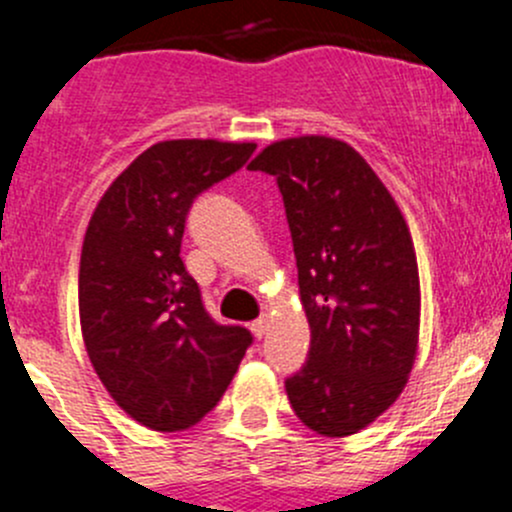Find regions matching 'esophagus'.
I'll list each match as a JSON object with an SVG mask.
<instances>
[{
    "label": "esophagus",
    "mask_w": 512,
    "mask_h": 512,
    "mask_svg": "<svg viewBox=\"0 0 512 512\" xmlns=\"http://www.w3.org/2000/svg\"><path fill=\"white\" fill-rule=\"evenodd\" d=\"M267 322H270V319H267V314H262L260 319H255V322L250 324V332L255 334L257 339H260V337H265V332H267Z\"/></svg>",
    "instance_id": "obj_1"
}]
</instances>
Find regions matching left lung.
Instances as JSON below:
<instances>
[{
	"mask_svg": "<svg viewBox=\"0 0 512 512\" xmlns=\"http://www.w3.org/2000/svg\"><path fill=\"white\" fill-rule=\"evenodd\" d=\"M275 175L309 322V359L285 381L294 414L329 438L359 433L409 381L421 285L399 205L349 143L297 136L247 165Z\"/></svg>",
	"mask_w": 512,
	"mask_h": 512,
	"instance_id": "obj_1",
	"label": "left lung"
}]
</instances>
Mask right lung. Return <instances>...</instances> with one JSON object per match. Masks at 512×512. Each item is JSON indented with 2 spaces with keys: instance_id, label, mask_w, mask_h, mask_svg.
<instances>
[{
  "instance_id": "1",
  "label": "right lung",
  "mask_w": 512,
  "mask_h": 512,
  "mask_svg": "<svg viewBox=\"0 0 512 512\" xmlns=\"http://www.w3.org/2000/svg\"><path fill=\"white\" fill-rule=\"evenodd\" d=\"M255 143L178 138L133 160L98 200L84 235L79 317L111 399L153 431L203 421L230 386L252 334L203 307L180 260L185 218L203 190L240 170Z\"/></svg>"
}]
</instances>
